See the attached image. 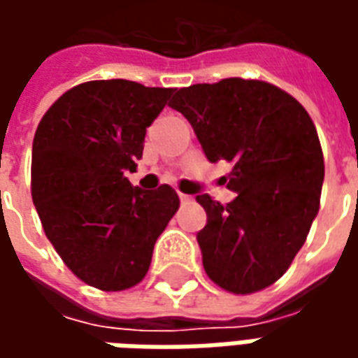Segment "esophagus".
<instances>
[{"label":"esophagus","mask_w":358,"mask_h":358,"mask_svg":"<svg viewBox=\"0 0 358 358\" xmlns=\"http://www.w3.org/2000/svg\"><path fill=\"white\" fill-rule=\"evenodd\" d=\"M178 197H180V201L184 203V205H186V203H192V195H187V194H178Z\"/></svg>","instance_id":"esophagus-1"}]
</instances>
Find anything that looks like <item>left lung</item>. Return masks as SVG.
<instances>
[{
  "label": "left lung",
  "instance_id": "1",
  "mask_svg": "<svg viewBox=\"0 0 358 358\" xmlns=\"http://www.w3.org/2000/svg\"><path fill=\"white\" fill-rule=\"evenodd\" d=\"M187 118L210 163H234L224 180L238 197L207 194L197 234L207 276L226 292H259L284 276L320 207L324 157L295 97L268 82L224 78L176 90L169 103Z\"/></svg>",
  "mask_w": 358,
  "mask_h": 358
}]
</instances>
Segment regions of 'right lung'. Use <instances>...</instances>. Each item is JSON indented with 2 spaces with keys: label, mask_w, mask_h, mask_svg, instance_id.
<instances>
[{
  "label": "right lung",
  "mask_w": 358,
  "mask_h": 358,
  "mask_svg": "<svg viewBox=\"0 0 358 358\" xmlns=\"http://www.w3.org/2000/svg\"><path fill=\"white\" fill-rule=\"evenodd\" d=\"M174 88L92 80L51 105L32 143V199L43 232L74 276L122 292L148 274L157 238L178 210L171 186L134 187L126 171Z\"/></svg>",
  "instance_id": "right-lung-1"
}]
</instances>
